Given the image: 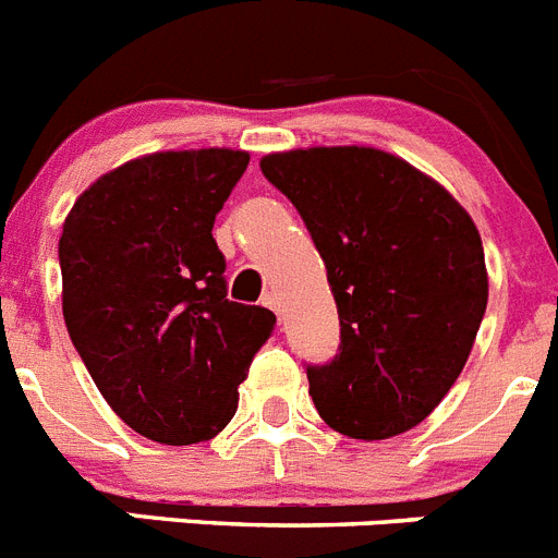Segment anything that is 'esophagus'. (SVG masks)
<instances>
[{"label": "esophagus", "instance_id": "34e87169", "mask_svg": "<svg viewBox=\"0 0 558 558\" xmlns=\"http://www.w3.org/2000/svg\"><path fill=\"white\" fill-rule=\"evenodd\" d=\"M263 304H265V307L274 310V313L279 315V322H282V304H279V299H276V293H265Z\"/></svg>", "mask_w": 558, "mask_h": 558}]
</instances>
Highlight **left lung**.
Masks as SVG:
<instances>
[{
    "label": "left lung",
    "instance_id": "left-lung-1",
    "mask_svg": "<svg viewBox=\"0 0 558 558\" xmlns=\"http://www.w3.org/2000/svg\"><path fill=\"white\" fill-rule=\"evenodd\" d=\"M259 167L302 215L338 304V354L307 366L315 408L349 438L411 430L466 366L486 313L475 223L438 181L374 147L270 153Z\"/></svg>",
    "mask_w": 558,
    "mask_h": 558
}]
</instances>
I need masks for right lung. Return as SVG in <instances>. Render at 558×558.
<instances>
[{
    "label": "right lung",
    "mask_w": 558,
    "mask_h": 558,
    "mask_svg": "<svg viewBox=\"0 0 558 558\" xmlns=\"http://www.w3.org/2000/svg\"><path fill=\"white\" fill-rule=\"evenodd\" d=\"M248 167L229 147L165 150L106 172L75 201L58 259L63 322L113 413L159 445H198L276 315L226 299L211 226Z\"/></svg>",
    "instance_id": "1"
}]
</instances>
